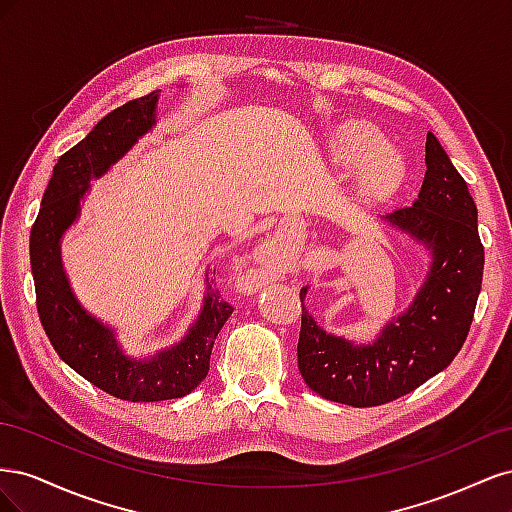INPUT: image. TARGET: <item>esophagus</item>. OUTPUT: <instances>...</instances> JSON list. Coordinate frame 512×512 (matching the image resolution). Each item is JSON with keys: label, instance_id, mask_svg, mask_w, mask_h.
Returning <instances> with one entry per match:
<instances>
[{"label": "esophagus", "instance_id": "obj_1", "mask_svg": "<svg viewBox=\"0 0 512 512\" xmlns=\"http://www.w3.org/2000/svg\"><path fill=\"white\" fill-rule=\"evenodd\" d=\"M245 284L250 286L252 290H256L258 286H262V277H260V271H256V269H250V271H247V275H245Z\"/></svg>", "mask_w": 512, "mask_h": 512}]
</instances>
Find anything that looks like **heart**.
Returning <instances> with one entry per match:
<instances>
[{
  "mask_svg": "<svg viewBox=\"0 0 512 512\" xmlns=\"http://www.w3.org/2000/svg\"><path fill=\"white\" fill-rule=\"evenodd\" d=\"M329 149L339 166L359 164L356 185L363 194L386 196L395 192L406 177L404 158L393 147L384 145V136L371 123H342L331 134Z\"/></svg>",
  "mask_w": 512,
  "mask_h": 512,
  "instance_id": "b5f03b06",
  "label": "heart"
}]
</instances>
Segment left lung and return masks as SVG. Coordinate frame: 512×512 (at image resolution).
I'll list each match as a JSON object with an SVG mask.
<instances>
[{
	"mask_svg": "<svg viewBox=\"0 0 512 512\" xmlns=\"http://www.w3.org/2000/svg\"><path fill=\"white\" fill-rule=\"evenodd\" d=\"M425 164L412 207L382 215L384 224L406 232L431 258L408 309L386 322L374 342L361 344L324 331L303 303L307 286L301 288L299 371L324 399L354 408L386 404L440 374L466 342L485 265L478 211L466 181L431 132Z\"/></svg>",
	"mask_w": 512,
	"mask_h": 512,
	"instance_id": "8db88e82",
	"label": "left lung"
}]
</instances>
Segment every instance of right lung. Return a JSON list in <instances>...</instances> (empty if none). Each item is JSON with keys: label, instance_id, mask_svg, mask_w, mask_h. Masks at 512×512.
Wrapping results in <instances>:
<instances>
[{"label": "right lung", "instance_id": "right-lung-1", "mask_svg": "<svg viewBox=\"0 0 512 512\" xmlns=\"http://www.w3.org/2000/svg\"><path fill=\"white\" fill-rule=\"evenodd\" d=\"M158 100L160 89L115 108L57 160L29 237L38 314L55 352L76 374L126 401L190 395L207 378L215 337L235 309L207 286L198 318L177 344L149 356H130L117 342L111 324L89 314L76 299L61 262V239L79 220L91 181L104 177L138 138L153 130Z\"/></svg>", "mask_w": 512, "mask_h": 512}]
</instances>
